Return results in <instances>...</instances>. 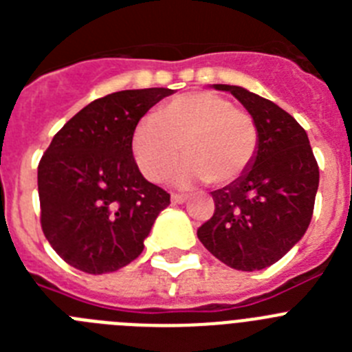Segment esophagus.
<instances>
[{
  "label": "esophagus",
  "mask_w": 352,
  "mask_h": 352,
  "mask_svg": "<svg viewBox=\"0 0 352 352\" xmlns=\"http://www.w3.org/2000/svg\"><path fill=\"white\" fill-rule=\"evenodd\" d=\"M186 199H188V195H185V194H173V195H170V201H173L174 204H183Z\"/></svg>",
  "instance_id": "obj_1"
}]
</instances>
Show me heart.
<instances>
[{
	"instance_id": "b5f03b06",
	"label": "heart",
	"mask_w": 352,
	"mask_h": 352,
	"mask_svg": "<svg viewBox=\"0 0 352 352\" xmlns=\"http://www.w3.org/2000/svg\"><path fill=\"white\" fill-rule=\"evenodd\" d=\"M188 155L174 170L178 185L213 182L227 185L252 166L259 146L256 121L213 91L174 96L153 116L142 118L130 138L139 170L149 182L166 178L179 153Z\"/></svg>"
}]
</instances>
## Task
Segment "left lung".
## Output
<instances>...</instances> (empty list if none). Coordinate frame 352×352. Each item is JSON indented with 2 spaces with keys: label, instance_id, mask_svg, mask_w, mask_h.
<instances>
[{
  "label": "left lung",
  "instance_id": "obj_1",
  "mask_svg": "<svg viewBox=\"0 0 352 352\" xmlns=\"http://www.w3.org/2000/svg\"><path fill=\"white\" fill-rule=\"evenodd\" d=\"M213 88L229 91L247 109L259 146L241 178L211 192L214 213L197 238L227 266L256 272L282 259L309 229L319 167L309 135L284 109L241 86Z\"/></svg>",
  "mask_w": 352,
  "mask_h": 352
}]
</instances>
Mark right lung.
I'll return each mask as SVG.
<instances>
[{"label": "right lung", "mask_w": 352, "mask_h": 352, "mask_svg": "<svg viewBox=\"0 0 352 352\" xmlns=\"http://www.w3.org/2000/svg\"><path fill=\"white\" fill-rule=\"evenodd\" d=\"M173 89L116 91L96 98L52 138L38 164L42 231L74 268L102 275L141 256L170 195L139 170L130 138Z\"/></svg>", "instance_id": "right-lung-1"}]
</instances>
